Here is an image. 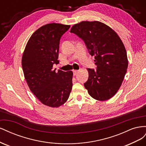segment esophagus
<instances>
[{
	"label": "esophagus",
	"mask_w": 146,
	"mask_h": 146,
	"mask_svg": "<svg viewBox=\"0 0 146 146\" xmlns=\"http://www.w3.org/2000/svg\"><path fill=\"white\" fill-rule=\"evenodd\" d=\"M79 72H80V70H73V72H74V76H76V75H77Z\"/></svg>",
	"instance_id": "1"
}]
</instances>
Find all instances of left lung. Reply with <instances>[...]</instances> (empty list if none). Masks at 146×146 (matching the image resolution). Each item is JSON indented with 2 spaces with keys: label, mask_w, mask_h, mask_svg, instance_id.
Masks as SVG:
<instances>
[{
  "label": "left lung",
  "mask_w": 146,
  "mask_h": 146,
  "mask_svg": "<svg viewBox=\"0 0 146 146\" xmlns=\"http://www.w3.org/2000/svg\"><path fill=\"white\" fill-rule=\"evenodd\" d=\"M70 32L83 39L90 54L95 57L97 69H87L89 77L84 83L88 94L100 101L111 99L120 88L129 64L120 37L111 27L98 21L74 24Z\"/></svg>",
  "instance_id": "obj_1"
}]
</instances>
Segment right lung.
<instances>
[{
    "label": "right lung",
    "mask_w": 146,
    "mask_h": 146,
    "mask_svg": "<svg viewBox=\"0 0 146 146\" xmlns=\"http://www.w3.org/2000/svg\"><path fill=\"white\" fill-rule=\"evenodd\" d=\"M69 25L47 24L32 34L26 44L23 57L24 77L33 94L48 107L58 108L68 99L72 87V70L53 69L58 64L60 39Z\"/></svg>",
    "instance_id": "add662e5"
}]
</instances>
